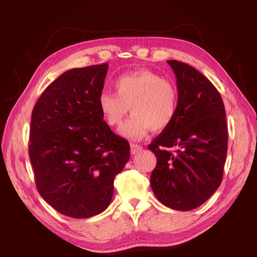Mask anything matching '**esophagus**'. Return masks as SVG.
I'll return each instance as SVG.
<instances>
[{
  "label": "esophagus",
  "mask_w": 257,
  "mask_h": 257,
  "mask_svg": "<svg viewBox=\"0 0 257 257\" xmlns=\"http://www.w3.org/2000/svg\"><path fill=\"white\" fill-rule=\"evenodd\" d=\"M143 147L138 144H130V152H132V154H137L139 152H142Z\"/></svg>",
  "instance_id": "1"
}]
</instances>
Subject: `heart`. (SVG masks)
<instances>
[{
  "instance_id": "b5f03b06",
  "label": "heart",
  "mask_w": 257,
  "mask_h": 257,
  "mask_svg": "<svg viewBox=\"0 0 257 257\" xmlns=\"http://www.w3.org/2000/svg\"><path fill=\"white\" fill-rule=\"evenodd\" d=\"M115 93L102 92L97 105L105 122L119 127L127 113L120 134L129 139H141L150 132H161L175 119L179 103L177 87L150 70L125 73L113 82Z\"/></svg>"
}]
</instances>
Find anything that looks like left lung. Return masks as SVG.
Segmentation results:
<instances>
[{
    "label": "left lung",
    "mask_w": 257,
    "mask_h": 257,
    "mask_svg": "<svg viewBox=\"0 0 257 257\" xmlns=\"http://www.w3.org/2000/svg\"><path fill=\"white\" fill-rule=\"evenodd\" d=\"M167 62L177 78L179 103L170 125L149 145L158 160L151 187L165 206L189 211L205 203L222 181L228 150L224 104L196 69Z\"/></svg>",
    "instance_id": "8db88e82"
}]
</instances>
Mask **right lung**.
Here are the masks:
<instances>
[{"mask_svg": "<svg viewBox=\"0 0 257 257\" xmlns=\"http://www.w3.org/2000/svg\"><path fill=\"white\" fill-rule=\"evenodd\" d=\"M108 64L75 68L50 84L34 106L29 158L38 193L61 214L103 212L130 146L112 132L97 105Z\"/></svg>", "mask_w": 257, "mask_h": 257, "instance_id": "add662e5", "label": "right lung"}]
</instances>
